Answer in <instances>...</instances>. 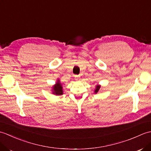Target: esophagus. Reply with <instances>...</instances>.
<instances>
[{
    "mask_svg": "<svg viewBox=\"0 0 151 151\" xmlns=\"http://www.w3.org/2000/svg\"><path fill=\"white\" fill-rule=\"evenodd\" d=\"M80 77H81V76H75V78H76V80H79Z\"/></svg>",
    "mask_w": 151,
    "mask_h": 151,
    "instance_id": "obj_1",
    "label": "esophagus"
}]
</instances>
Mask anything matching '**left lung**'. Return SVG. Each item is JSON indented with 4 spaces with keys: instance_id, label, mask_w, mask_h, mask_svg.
<instances>
[{
    "instance_id": "1",
    "label": "left lung",
    "mask_w": 151,
    "mask_h": 151,
    "mask_svg": "<svg viewBox=\"0 0 151 151\" xmlns=\"http://www.w3.org/2000/svg\"><path fill=\"white\" fill-rule=\"evenodd\" d=\"M100 88H101L100 86H96V89H95V93H97L99 91V89H100Z\"/></svg>"
}]
</instances>
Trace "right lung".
I'll return each instance as SVG.
<instances>
[{"label": "right lung", "mask_w": 151, "mask_h": 151, "mask_svg": "<svg viewBox=\"0 0 151 151\" xmlns=\"http://www.w3.org/2000/svg\"><path fill=\"white\" fill-rule=\"evenodd\" d=\"M53 93L56 95H61L63 94L62 85L60 83V81H58L56 84L53 87Z\"/></svg>", "instance_id": "add662e5"}]
</instances>
